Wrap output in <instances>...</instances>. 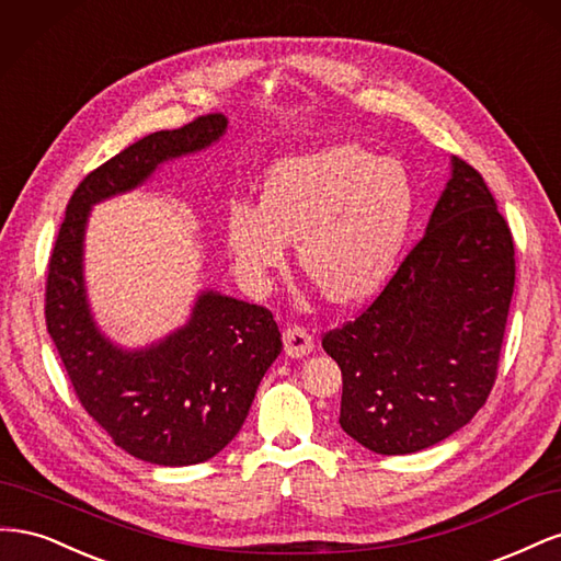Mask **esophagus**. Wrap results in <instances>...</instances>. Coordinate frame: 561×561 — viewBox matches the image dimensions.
Returning a JSON list of instances; mask_svg holds the SVG:
<instances>
[{
    "label": "esophagus",
    "mask_w": 561,
    "mask_h": 561,
    "mask_svg": "<svg viewBox=\"0 0 561 561\" xmlns=\"http://www.w3.org/2000/svg\"><path fill=\"white\" fill-rule=\"evenodd\" d=\"M283 342H285V353L290 358H304L313 351V334L301 328V325H290L283 332Z\"/></svg>",
    "instance_id": "34e87169"
}]
</instances>
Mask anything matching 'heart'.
<instances>
[{"label":"heart","instance_id":"b5f03b06","mask_svg":"<svg viewBox=\"0 0 561 561\" xmlns=\"http://www.w3.org/2000/svg\"><path fill=\"white\" fill-rule=\"evenodd\" d=\"M414 208V180L402 161L336 142L276 161L262 201H231L227 243L243 280L260 287L297 239L304 274L344 304L375 293L393 271Z\"/></svg>","mask_w":561,"mask_h":561}]
</instances>
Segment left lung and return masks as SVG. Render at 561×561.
Segmentation results:
<instances>
[{
  "mask_svg": "<svg viewBox=\"0 0 561 561\" xmlns=\"http://www.w3.org/2000/svg\"><path fill=\"white\" fill-rule=\"evenodd\" d=\"M515 290V243L463 159L421 241L369 307L322 334L342 367L339 423L369 451L414 454L480 412L499 375Z\"/></svg>",
  "mask_w": 561,
  "mask_h": 561,
  "instance_id": "obj_1",
  "label": "left lung"
}]
</instances>
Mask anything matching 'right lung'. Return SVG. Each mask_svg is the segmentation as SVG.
I'll use <instances>...</instances> for the list:
<instances>
[{
    "label": "right lung",
    "mask_w": 561,
    "mask_h": 561,
    "mask_svg": "<svg viewBox=\"0 0 561 561\" xmlns=\"http://www.w3.org/2000/svg\"><path fill=\"white\" fill-rule=\"evenodd\" d=\"M227 130L206 114L118 151L79 182L46 276V330L75 393L114 443L157 466H194L241 431L266 369L283 351L274 313L201 293L190 322L163 342L124 351L100 334L83 290V231L93 203L142 184L163 161L194 154Z\"/></svg>",
    "instance_id": "add662e5"
}]
</instances>
